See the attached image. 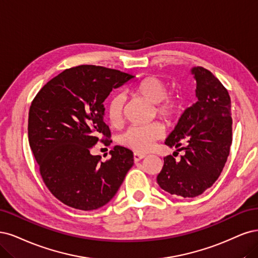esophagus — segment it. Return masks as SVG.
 <instances>
[{
    "instance_id": "obj_1",
    "label": "esophagus",
    "mask_w": 258,
    "mask_h": 258,
    "mask_svg": "<svg viewBox=\"0 0 258 258\" xmlns=\"http://www.w3.org/2000/svg\"><path fill=\"white\" fill-rule=\"evenodd\" d=\"M145 154H140V153H134V162L137 163L139 161H141L143 159H145Z\"/></svg>"
}]
</instances>
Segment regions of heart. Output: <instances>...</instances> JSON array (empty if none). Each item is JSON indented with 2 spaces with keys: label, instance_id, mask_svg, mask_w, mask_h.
<instances>
[{
  "label": "heart",
  "instance_id": "b5f03b06",
  "mask_svg": "<svg viewBox=\"0 0 258 258\" xmlns=\"http://www.w3.org/2000/svg\"><path fill=\"white\" fill-rule=\"evenodd\" d=\"M133 90L154 104L155 113L166 123L176 122L183 111L182 98L176 93H167L165 82L157 76L145 77L137 82ZM124 103L125 99L121 93H114L108 99L106 115L112 126H118L122 121ZM164 126L160 122H153L148 125H132L120 135L119 143L133 151L145 153L150 150L156 140L164 136Z\"/></svg>",
  "mask_w": 258,
  "mask_h": 258
}]
</instances>
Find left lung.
I'll return each instance as SVG.
<instances>
[{
  "instance_id": "obj_1",
  "label": "left lung",
  "mask_w": 258,
  "mask_h": 258,
  "mask_svg": "<svg viewBox=\"0 0 258 258\" xmlns=\"http://www.w3.org/2000/svg\"><path fill=\"white\" fill-rule=\"evenodd\" d=\"M192 74L198 101L181 115L165 141L179 148L177 151L184 150V154L179 161L165 156L156 178L161 188L182 197H196L213 185L225 166L232 141L228 91L202 66L194 68Z\"/></svg>"
}]
</instances>
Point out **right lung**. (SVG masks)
Masks as SVG:
<instances>
[{
  "mask_svg": "<svg viewBox=\"0 0 258 258\" xmlns=\"http://www.w3.org/2000/svg\"><path fill=\"white\" fill-rule=\"evenodd\" d=\"M130 74L95 65L65 70L39 90L29 111V144L39 173L64 205L90 211L105 206L118 192L134 165L133 152L115 146L101 161L91 149L110 145L103 102Z\"/></svg>",
  "mask_w": 258,
  "mask_h": 258,
  "instance_id": "1",
  "label": "right lung"
}]
</instances>
